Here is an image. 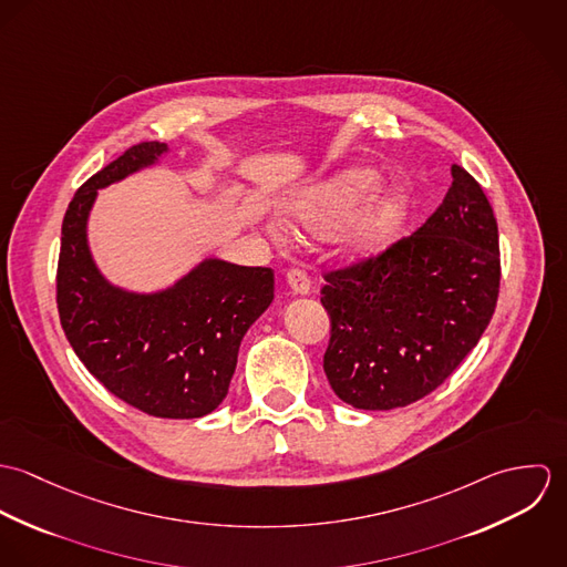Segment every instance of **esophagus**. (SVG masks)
<instances>
[{
	"label": "esophagus",
	"mask_w": 567,
	"mask_h": 567,
	"mask_svg": "<svg viewBox=\"0 0 567 567\" xmlns=\"http://www.w3.org/2000/svg\"><path fill=\"white\" fill-rule=\"evenodd\" d=\"M286 281H288V288L292 290V295H310L312 292V281L308 277L306 270L301 268H290L288 275H286Z\"/></svg>",
	"instance_id": "obj_1"
}]
</instances>
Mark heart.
Wrapping results in <instances>:
<instances>
[{
  "instance_id": "1",
  "label": "heart",
  "mask_w": 567,
  "mask_h": 567,
  "mask_svg": "<svg viewBox=\"0 0 567 567\" xmlns=\"http://www.w3.org/2000/svg\"><path fill=\"white\" fill-rule=\"evenodd\" d=\"M375 185V172L347 169L323 185L308 189L295 205V220L315 236H329L349 220L355 209L371 196ZM404 216V194L393 189L371 198L349 223L342 240L344 248L355 257L380 252L395 240Z\"/></svg>"
}]
</instances>
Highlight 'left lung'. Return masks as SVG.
I'll return each mask as SVG.
<instances>
[{"mask_svg": "<svg viewBox=\"0 0 567 567\" xmlns=\"http://www.w3.org/2000/svg\"><path fill=\"white\" fill-rule=\"evenodd\" d=\"M452 178L412 236L324 275L323 369L344 404L393 410L430 395L485 333L499 292L497 223L467 169L452 165Z\"/></svg>", "mask_w": 567, "mask_h": 567, "instance_id": "obj_1", "label": "left lung"}]
</instances>
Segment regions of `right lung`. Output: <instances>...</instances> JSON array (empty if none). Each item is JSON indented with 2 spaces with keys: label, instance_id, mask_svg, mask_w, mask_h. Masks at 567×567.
Wrapping results in <instances>:
<instances>
[{
  "label": "right lung",
  "instance_id": "add662e5",
  "mask_svg": "<svg viewBox=\"0 0 567 567\" xmlns=\"http://www.w3.org/2000/svg\"><path fill=\"white\" fill-rule=\"evenodd\" d=\"M144 142L93 174L72 198L61 234L56 303L86 371L115 398L162 419H196L227 398L244 333L272 303L275 275L207 257L169 288L133 292L95 266L86 223L97 189L159 163Z\"/></svg>",
  "mask_w": 567,
  "mask_h": 567
}]
</instances>
